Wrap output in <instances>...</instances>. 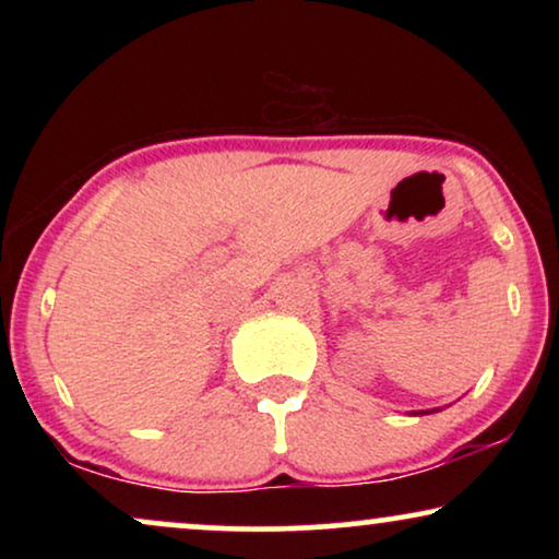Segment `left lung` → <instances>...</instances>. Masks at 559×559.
Listing matches in <instances>:
<instances>
[{"label":"left lung","instance_id":"left-lung-1","mask_svg":"<svg viewBox=\"0 0 559 559\" xmlns=\"http://www.w3.org/2000/svg\"><path fill=\"white\" fill-rule=\"evenodd\" d=\"M432 412H440V409H427V412H409V415H432Z\"/></svg>","mask_w":559,"mask_h":559}]
</instances>
